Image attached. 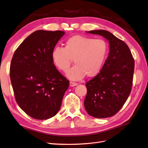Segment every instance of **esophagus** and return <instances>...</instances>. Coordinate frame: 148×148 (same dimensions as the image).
Here are the masks:
<instances>
[{
    "instance_id": "1",
    "label": "esophagus",
    "mask_w": 148,
    "mask_h": 148,
    "mask_svg": "<svg viewBox=\"0 0 148 148\" xmlns=\"http://www.w3.org/2000/svg\"><path fill=\"white\" fill-rule=\"evenodd\" d=\"M77 83H75V82H70V86H77Z\"/></svg>"
}]
</instances>
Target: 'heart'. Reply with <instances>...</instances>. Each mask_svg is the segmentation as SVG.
I'll use <instances>...</instances> for the list:
<instances>
[{
    "label": "heart",
    "instance_id": "1",
    "mask_svg": "<svg viewBox=\"0 0 148 148\" xmlns=\"http://www.w3.org/2000/svg\"><path fill=\"white\" fill-rule=\"evenodd\" d=\"M108 45L102 39H95L82 35L68 38L65 47H55L51 52L54 65L59 70L66 71L73 63L75 65L67 71V77L78 80L86 75L91 78L102 69L108 53Z\"/></svg>",
    "mask_w": 148,
    "mask_h": 148
}]
</instances>
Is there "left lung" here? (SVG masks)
<instances>
[{
  "mask_svg": "<svg viewBox=\"0 0 148 148\" xmlns=\"http://www.w3.org/2000/svg\"><path fill=\"white\" fill-rule=\"evenodd\" d=\"M110 43V53L99 73L87 82L84 101L89 115L97 118L116 114L126 101L133 86L134 60L126 43L104 30L88 31Z\"/></svg>",
  "mask_w": 148,
  "mask_h": 148,
  "instance_id": "1",
  "label": "left lung"
}]
</instances>
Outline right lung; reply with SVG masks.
I'll return each mask as SVG.
<instances>
[{
    "label": "right lung",
    "mask_w": 148,
    "mask_h": 148,
    "mask_svg": "<svg viewBox=\"0 0 148 148\" xmlns=\"http://www.w3.org/2000/svg\"><path fill=\"white\" fill-rule=\"evenodd\" d=\"M63 31L37 30L14 53L10 77L15 100L30 117L47 119L58 113L69 81L53 63L51 52Z\"/></svg>",
    "instance_id": "add662e5"
}]
</instances>
